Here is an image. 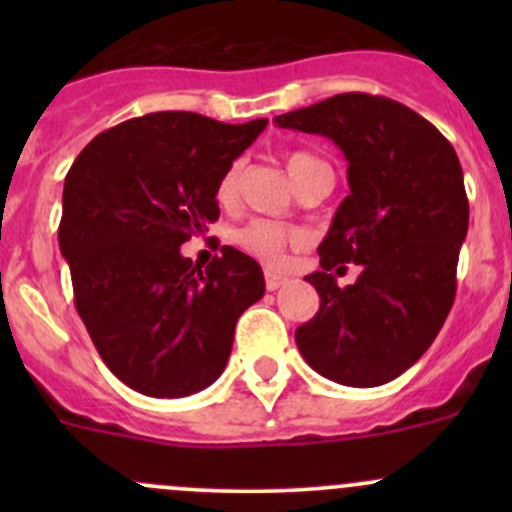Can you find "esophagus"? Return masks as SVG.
Listing matches in <instances>:
<instances>
[{
    "label": "esophagus",
    "mask_w": 512,
    "mask_h": 512,
    "mask_svg": "<svg viewBox=\"0 0 512 512\" xmlns=\"http://www.w3.org/2000/svg\"><path fill=\"white\" fill-rule=\"evenodd\" d=\"M285 282H287V277L277 275L275 270H267V272H265V285H267V289H270V292H275V289H280L282 285H285Z\"/></svg>",
    "instance_id": "obj_1"
}]
</instances>
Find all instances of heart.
<instances>
[{"label":"heart","mask_w":512,"mask_h":512,"mask_svg":"<svg viewBox=\"0 0 512 512\" xmlns=\"http://www.w3.org/2000/svg\"><path fill=\"white\" fill-rule=\"evenodd\" d=\"M319 163H322V160L304 151H294L287 156V170L292 178H297L302 170L312 168V165H319ZM237 178H240V170H237V165H230V168L223 173V178H220L218 193H215L220 203H230V200L235 198ZM237 240H240V245L245 247V250H250L252 255L262 257L265 262H280L289 245L302 242V235H299L294 227H287L282 223H272V220H252L250 225H245L240 232H237Z\"/></svg>","instance_id":"heart-1"}]
</instances>
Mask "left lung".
Returning a JSON list of instances; mask_svg holds the SVG:
<instances>
[{
    "instance_id": "8db88e82",
    "label": "left lung",
    "mask_w": 512,
    "mask_h": 512,
    "mask_svg": "<svg viewBox=\"0 0 512 512\" xmlns=\"http://www.w3.org/2000/svg\"><path fill=\"white\" fill-rule=\"evenodd\" d=\"M275 123L332 138L349 163V195L317 247L322 270L307 275L319 312L294 342L337 384H386L431 347L456 299L468 232L456 151L433 123L384 96L339 94ZM347 261L362 275L339 288L331 270Z\"/></svg>"
}]
</instances>
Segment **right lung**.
I'll return each mask as SVG.
<instances>
[{
  "label": "right lung",
  "mask_w": 512,
  "mask_h": 512,
  "mask_svg": "<svg viewBox=\"0 0 512 512\" xmlns=\"http://www.w3.org/2000/svg\"><path fill=\"white\" fill-rule=\"evenodd\" d=\"M265 126L148 113L98 133L66 173L59 247L76 312L138 394L178 399L213 384L237 319L265 294L260 265L235 247L205 270L180 252L220 218V178Z\"/></svg>",
  "instance_id": "add662e5"
}]
</instances>
